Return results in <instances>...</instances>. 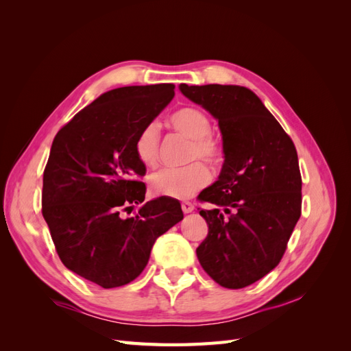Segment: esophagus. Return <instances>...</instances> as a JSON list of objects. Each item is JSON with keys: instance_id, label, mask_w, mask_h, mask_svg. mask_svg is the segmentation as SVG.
Segmentation results:
<instances>
[{"instance_id": "esophagus-1", "label": "esophagus", "mask_w": 351, "mask_h": 351, "mask_svg": "<svg viewBox=\"0 0 351 351\" xmlns=\"http://www.w3.org/2000/svg\"><path fill=\"white\" fill-rule=\"evenodd\" d=\"M182 209H183L184 214H190V212L195 210V205L192 204V202H183Z\"/></svg>"}]
</instances>
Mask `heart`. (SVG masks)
<instances>
[{
    "label": "heart",
    "mask_w": 351,
    "mask_h": 351,
    "mask_svg": "<svg viewBox=\"0 0 351 351\" xmlns=\"http://www.w3.org/2000/svg\"><path fill=\"white\" fill-rule=\"evenodd\" d=\"M169 125L192 141L189 151V161L202 159L210 168H215L222 161L221 143L210 136L212 123L209 117L197 108L177 110L169 117ZM159 125L156 123L146 124L134 141V152L145 167H154L159 158ZM209 180L206 168L195 162L182 169H162L151 177L152 192L158 196L174 199H186L193 196Z\"/></svg>",
    "instance_id": "1"
}]
</instances>
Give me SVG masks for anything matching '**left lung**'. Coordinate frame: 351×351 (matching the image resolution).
<instances>
[{"mask_svg": "<svg viewBox=\"0 0 351 351\" xmlns=\"http://www.w3.org/2000/svg\"><path fill=\"white\" fill-rule=\"evenodd\" d=\"M218 120L224 164L199 199L208 236L196 249L202 268L226 289L256 282L280 263L302 214V176L290 136L250 89L180 84Z\"/></svg>", "mask_w": 351, "mask_h": 351, "instance_id": "8db88e82", "label": "left lung"}]
</instances>
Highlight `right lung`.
I'll use <instances>...</instances> for the list:
<instances>
[{
    "mask_svg": "<svg viewBox=\"0 0 351 351\" xmlns=\"http://www.w3.org/2000/svg\"><path fill=\"white\" fill-rule=\"evenodd\" d=\"M171 83L102 93L54 137L42 187V215L66 268L114 289L139 277L155 240L183 219L169 197L146 202V168L134 141L174 98ZM143 204L134 217L121 212Z\"/></svg>",
    "mask_w": 351,
    "mask_h": 351,
    "instance_id": "obj_1",
    "label": "right lung"
}]
</instances>
